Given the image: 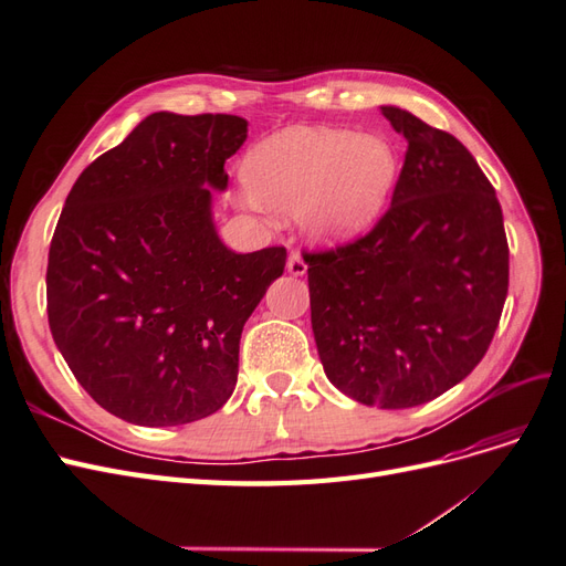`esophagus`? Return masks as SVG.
I'll list each match as a JSON object with an SVG mask.
<instances>
[{
	"label": "esophagus",
	"mask_w": 566,
	"mask_h": 566,
	"mask_svg": "<svg viewBox=\"0 0 566 566\" xmlns=\"http://www.w3.org/2000/svg\"><path fill=\"white\" fill-rule=\"evenodd\" d=\"M287 271L293 273V276H304V273H306V264H304L300 252H290V256H287Z\"/></svg>",
	"instance_id": "1"
}]
</instances>
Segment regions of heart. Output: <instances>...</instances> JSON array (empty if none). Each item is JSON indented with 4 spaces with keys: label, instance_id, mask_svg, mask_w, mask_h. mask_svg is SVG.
<instances>
[{
    "label": "heart",
    "instance_id": "obj_1",
    "mask_svg": "<svg viewBox=\"0 0 566 566\" xmlns=\"http://www.w3.org/2000/svg\"><path fill=\"white\" fill-rule=\"evenodd\" d=\"M243 175L266 208L300 214L321 238H339L378 217L399 175V153L378 134L295 127L256 144Z\"/></svg>",
    "mask_w": 566,
    "mask_h": 566
}]
</instances>
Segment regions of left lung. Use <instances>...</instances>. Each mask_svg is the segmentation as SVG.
<instances>
[{"mask_svg": "<svg viewBox=\"0 0 566 566\" xmlns=\"http://www.w3.org/2000/svg\"><path fill=\"white\" fill-rule=\"evenodd\" d=\"M408 150L391 205L356 241L302 252L328 380L358 403L437 399L482 361L507 297L503 210L472 153L382 106Z\"/></svg>", "mask_w": 566, "mask_h": 566, "instance_id": "1", "label": "left lung"}]
</instances>
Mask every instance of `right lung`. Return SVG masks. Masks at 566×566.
Instances as JSON below:
<instances>
[{
	"label": "right lung",
	"instance_id": "obj_1",
	"mask_svg": "<svg viewBox=\"0 0 566 566\" xmlns=\"http://www.w3.org/2000/svg\"><path fill=\"white\" fill-rule=\"evenodd\" d=\"M245 139L238 115L153 113L65 198L49 328L77 382L127 422L186 424L233 394L243 325L285 269V248L235 254L212 224L210 193Z\"/></svg>",
	"mask_w": 566,
	"mask_h": 566
}]
</instances>
